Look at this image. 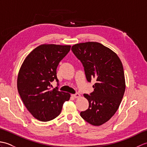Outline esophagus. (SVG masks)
Instances as JSON below:
<instances>
[{"instance_id": "esophagus-1", "label": "esophagus", "mask_w": 147, "mask_h": 147, "mask_svg": "<svg viewBox=\"0 0 147 147\" xmlns=\"http://www.w3.org/2000/svg\"><path fill=\"white\" fill-rule=\"evenodd\" d=\"M72 95H73L74 98H79V97H80V94L78 93H75V94H73Z\"/></svg>"}]
</instances>
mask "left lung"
Instances as JSON below:
<instances>
[{
  "label": "left lung",
  "instance_id": "1",
  "mask_svg": "<svg viewBox=\"0 0 147 147\" xmlns=\"http://www.w3.org/2000/svg\"><path fill=\"white\" fill-rule=\"evenodd\" d=\"M71 50L83 64L87 81L96 80L94 91L90 95L84 94L89 106L80 115L92 125L100 126L115 114L124 96L123 64L114 52L98 42L77 43Z\"/></svg>",
  "mask_w": 147,
  "mask_h": 147
}]
</instances>
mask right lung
I'll return each mask as SVG.
<instances>
[{"label":"right lung","instance_id":"add662e5","mask_svg":"<svg viewBox=\"0 0 147 147\" xmlns=\"http://www.w3.org/2000/svg\"><path fill=\"white\" fill-rule=\"evenodd\" d=\"M71 49V45L42 44L31 52L19 71L18 93L26 109L40 121H49L60 114L71 95L51 90V83L58 82L57 67Z\"/></svg>","mask_w":147,"mask_h":147}]
</instances>
